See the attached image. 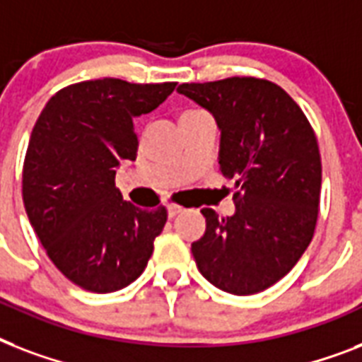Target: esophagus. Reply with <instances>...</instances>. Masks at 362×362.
Wrapping results in <instances>:
<instances>
[{
  "instance_id": "34e87169",
  "label": "esophagus",
  "mask_w": 362,
  "mask_h": 362,
  "mask_svg": "<svg viewBox=\"0 0 362 362\" xmlns=\"http://www.w3.org/2000/svg\"><path fill=\"white\" fill-rule=\"evenodd\" d=\"M167 212H169V218H175V216H178L180 212H184V209H182L180 204H169Z\"/></svg>"
}]
</instances>
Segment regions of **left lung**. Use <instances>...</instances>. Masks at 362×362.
<instances>
[{
	"instance_id": "8db88e82",
	"label": "left lung",
	"mask_w": 362,
	"mask_h": 362,
	"mask_svg": "<svg viewBox=\"0 0 362 362\" xmlns=\"http://www.w3.org/2000/svg\"><path fill=\"white\" fill-rule=\"evenodd\" d=\"M220 127V170L235 180V214L203 209L206 231L192 244L199 272L221 291L253 295L274 286L312 242L321 193L314 129L278 84L233 76L180 84Z\"/></svg>"
}]
</instances>
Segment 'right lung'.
Returning <instances> with one entry per match:
<instances>
[{"instance_id": "1", "label": "right lung", "mask_w": 362, "mask_h": 362, "mask_svg": "<svg viewBox=\"0 0 362 362\" xmlns=\"http://www.w3.org/2000/svg\"><path fill=\"white\" fill-rule=\"evenodd\" d=\"M176 82L86 81L50 98L31 131L22 170L25 214L48 257L82 289L112 293L146 269L165 206L136 209L115 186L135 161L133 118L158 109Z\"/></svg>"}]
</instances>
